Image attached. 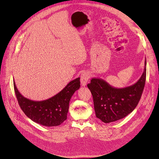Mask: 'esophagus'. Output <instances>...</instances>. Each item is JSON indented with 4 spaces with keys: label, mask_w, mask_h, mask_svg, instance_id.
<instances>
[{
    "label": "esophagus",
    "mask_w": 159,
    "mask_h": 159,
    "mask_svg": "<svg viewBox=\"0 0 159 159\" xmlns=\"http://www.w3.org/2000/svg\"><path fill=\"white\" fill-rule=\"evenodd\" d=\"M90 75L89 74V72H84L81 74V76H80V83L82 86L84 87L87 85V82L90 78Z\"/></svg>",
    "instance_id": "obj_1"
}]
</instances>
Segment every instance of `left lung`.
<instances>
[{
  "label": "left lung",
  "instance_id": "8db88e82",
  "mask_svg": "<svg viewBox=\"0 0 159 159\" xmlns=\"http://www.w3.org/2000/svg\"><path fill=\"white\" fill-rule=\"evenodd\" d=\"M146 58L143 72L135 84L124 88L111 86L104 80L93 78L87 87L92 93L96 116L105 123L121 120L137 107L146 80Z\"/></svg>",
  "mask_w": 159,
  "mask_h": 159
}]
</instances>
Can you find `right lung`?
<instances>
[{"instance_id":"right-lung-1","label":"right lung","mask_w":159,"mask_h":159,"mask_svg":"<svg viewBox=\"0 0 159 159\" xmlns=\"http://www.w3.org/2000/svg\"><path fill=\"white\" fill-rule=\"evenodd\" d=\"M80 77L68 84L60 93L43 101H36L22 96L14 81L15 94L25 114L32 121L44 126H56L66 120L69 102L74 93L80 88Z\"/></svg>"}]
</instances>
